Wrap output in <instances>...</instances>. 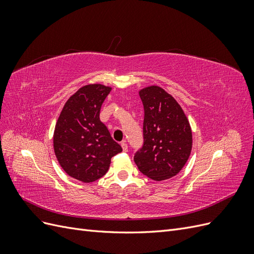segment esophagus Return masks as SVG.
<instances>
[{
  "instance_id": "esophagus-1",
  "label": "esophagus",
  "mask_w": 254,
  "mask_h": 254,
  "mask_svg": "<svg viewBox=\"0 0 254 254\" xmlns=\"http://www.w3.org/2000/svg\"><path fill=\"white\" fill-rule=\"evenodd\" d=\"M121 145H122V148H123V151H128V145H127V143H126V141H124V142H122L121 143Z\"/></svg>"
}]
</instances>
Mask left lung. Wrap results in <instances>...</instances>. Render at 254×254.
Wrapping results in <instances>:
<instances>
[{"label":"left lung","mask_w":254,"mask_h":254,"mask_svg":"<svg viewBox=\"0 0 254 254\" xmlns=\"http://www.w3.org/2000/svg\"><path fill=\"white\" fill-rule=\"evenodd\" d=\"M144 106L143 147L135 152L140 172L155 181L179 174L190 158L193 135L178 102L159 86L139 91Z\"/></svg>","instance_id":"obj_1"}]
</instances>
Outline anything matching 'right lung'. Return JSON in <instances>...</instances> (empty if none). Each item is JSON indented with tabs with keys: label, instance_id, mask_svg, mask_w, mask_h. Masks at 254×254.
I'll return each instance as SVG.
<instances>
[{
	"label": "right lung",
	"instance_id": "add662e5",
	"mask_svg": "<svg viewBox=\"0 0 254 254\" xmlns=\"http://www.w3.org/2000/svg\"><path fill=\"white\" fill-rule=\"evenodd\" d=\"M111 87L90 83L67 99L54 130L55 156L63 170L84 183L102 178L111 158L122 151L99 120L102 105Z\"/></svg>",
	"mask_w": 254,
	"mask_h": 254
}]
</instances>
